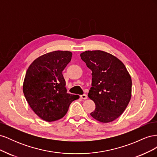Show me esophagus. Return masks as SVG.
<instances>
[{
	"label": "esophagus",
	"instance_id": "esophagus-1",
	"mask_svg": "<svg viewBox=\"0 0 157 157\" xmlns=\"http://www.w3.org/2000/svg\"><path fill=\"white\" fill-rule=\"evenodd\" d=\"M80 98H81L82 99H86L88 98V96H87V95H86V94H83V95H81V96H80Z\"/></svg>",
	"mask_w": 157,
	"mask_h": 157
}]
</instances>
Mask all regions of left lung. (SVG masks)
Listing matches in <instances>:
<instances>
[{
  "label": "left lung",
  "mask_w": 157,
  "mask_h": 157,
  "mask_svg": "<svg viewBox=\"0 0 157 157\" xmlns=\"http://www.w3.org/2000/svg\"><path fill=\"white\" fill-rule=\"evenodd\" d=\"M80 58L92 71V87L88 97L96 104L90 113L103 123L111 122L124 111L132 96V79L117 57L101 50L85 51Z\"/></svg>",
  "instance_id": "left-lung-1"
}]
</instances>
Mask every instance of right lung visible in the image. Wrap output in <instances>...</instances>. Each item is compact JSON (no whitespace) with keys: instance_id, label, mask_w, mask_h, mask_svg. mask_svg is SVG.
Here are the masks:
<instances>
[{"instance_id":"1","label":"right lung","mask_w":157,"mask_h":157,"mask_svg":"<svg viewBox=\"0 0 157 157\" xmlns=\"http://www.w3.org/2000/svg\"><path fill=\"white\" fill-rule=\"evenodd\" d=\"M71 57L69 51L51 52L35 59L27 71L23 94L33 111L45 121L61 119L70 104L79 98L67 92L62 75Z\"/></svg>"}]
</instances>
